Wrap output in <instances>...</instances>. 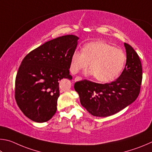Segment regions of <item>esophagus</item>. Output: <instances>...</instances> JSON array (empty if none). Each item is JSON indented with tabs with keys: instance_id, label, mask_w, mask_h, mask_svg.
Masks as SVG:
<instances>
[{
	"instance_id": "esophagus-1",
	"label": "esophagus",
	"mask_w": 152,
	"mask_h": 152,
	"mask_svg": "<svg viewBox=\"0 0 152 152\" xmlns=\"http://www.w3.org/2000/svg\"><path fill=\"white\" fill-rule=\"evenodd\" d=\"M81 80H82V78L81 77H76L74 79V81L76 82V81H81Z\"/></svg>"
}]
</instances>
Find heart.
<instances>
[{
	"label": "heart",
	"mask_w": 152,
	"mask_h": 152,
	"mask_svg": "<svg viewBox=\"0 0 152 152\" xmlns=\"http://www.w3.org/2000/svg\"><path fill=\"white\" fill-rule=\"evenodd\" d=\"M126 55L122 50L115 49L103 42H93L83 47V52L76 50L71 56L70 70L77 73L88 67L89 75L103 83L112 81L118 77L124 68Z\"/></svg>",
	"instance_id": "obj_1"
}]
</instances>
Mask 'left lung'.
I'll return each mask as SVG.
<instances>
[{"mask_svg":"<svg viewBox=\"0 0 152 152\" xmlns=\"http://www.w3.org/2000/svg\"><path fill=\"white\" fill-rule=\"evenodd\" d=\"M126 64L121 75L110 83L100 84L85 80L76 82L81 105L96 117H107L118 113L137 99L142 81L140 57L132 46L125 42Z\"/></svg>","mask_w":152,"mask_h":152,"instance_id":"8db88e82","label":"left lung"}]
</instances>
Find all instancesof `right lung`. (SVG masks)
Segmentation results:
<instances>
[{"instance_id": "1", "label": "right lung", "mask_w": 152, "mask_h": 152, "mask_svg": "<svg viewBox=\"0 0 152 152\" xmlns=\"http://www.w3.org/2000/svg\"><path fill=\"white\" fill-rule=\"evenodd\" d=\"M78 40L73 34L57 37L24 58L16 77L15 99L32 121L46 122L57 111L59 81L72 79L69 69Z\"/></svg>"}]
</instances>
